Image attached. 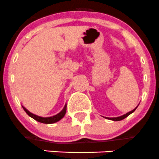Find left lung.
I'll list each match as a JSON object with an SVG mask.
<instances>
[{
	"mask_svg": "<svg viewBox=\"0 0 159 159\" xmlns=\"http://www.w3.org/2000/svg\"><path fill=\"white\" fill-rule=\"evenodd\" d=\"M136 108H137V107H136V108H134V110H132V111H131L128 112V113H126L125 115H122V116L117 117V118H109V119H110V120H112V121H121V120H123V119H124V118H125L126 117H128V116H129V115H131V114L132 113V112H134V111H135Z\"/></svg>",
	"mask_w": 159,
	"mask_h": 159,
	"instance_id": "obj_1",
	"label": "left lung"
}]
</instances>
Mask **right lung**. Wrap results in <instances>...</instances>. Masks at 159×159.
<instances>
[{"instance_id": "right-lung-1", "label": "right lung", "mask_w": 159, "mask_h": 159, "mask_svg": "<svg viewBox=\"0 0 159 159\" xmlns=\"http://www.w3.org/2000/svg\"><path fill=\"white\" fill-rule=\"evenodd\" d=\"M23 108H24V110H25V111L26 112V113L28 114L30 117H31L32 118H34V119L36 120V121H39V122L44 123V124H52V123L57 122V121H58L59 120L61 119V118L65 116V113H66V105H65V108H63V110H62L60 113H58L57 115H54V116L48 117V118H42V117L38 116V115H34V114L30 113V112L28 111L27 110L25 107H23Z\"/></svg>"}]
</instances>
